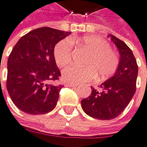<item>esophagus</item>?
<instances>
[{"label":"esophagus","instance_id":"1","mask_svg":"<svg viewBox=\"0 0 147 147\" xmlns=\"http://www.w3.org/2000/svg\"><path fill=\"white\" fill-rule=\"evenodd\" d=\"M66 87H76L77 85H75V84H72V83H69V82H67V83H65L64 84Z\"/></svg>","mask_w":147,"mask_h":147}]
</instances>
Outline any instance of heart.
Segmentation results:
<instances>
[{"instance_id":"heart-1","label":"heart","mask_w":147,"mask_h":147,"mask_svg":"<svg viewBox=\"0 0 147 147\" xmlns=\"http://www.w3.org/2000/svg\"><path fill=\"white\" fill-rule=\"evenodd\" d=\"M72 45L81 47L89 53L82 61L84 67L70 66L64 69L62 77L65 81L82 83L89 81L94 77L96 81H103L117 72L119 59L113 52L110 44L93 35L59 40L53 49L54 59L59 67H63L70 63Z\"/></svg>"}]
</instances>
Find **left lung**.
<instances>
[{"label": "left lung", "mask_w": 147, "mask_h": 147, "mask_svg": "<svg viewBox=\"0 0 147 147\" xmlns=\"http://www.w3.org/2000/svg\"><path fill=\"white\" fill-rule=\"evenodd\" d=\"M120 52L116 74L101 85L103 91L93 88L90 96L81 100V107L89 117L110 120L118 117L127 107L136 89L138 66L131 49L116 36H111Z\"/></svg>", "instance_id": "1"}]
</instances>
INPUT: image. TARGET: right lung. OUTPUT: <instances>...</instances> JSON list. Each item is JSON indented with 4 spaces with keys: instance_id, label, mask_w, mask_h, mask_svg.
<instances>
[{
    "instance_id": "add662e5",
    "label": "right lung",
    "mask_w": 147,
    "mask_h": 147,
    "mask_svg": "<svg viewBox=\"0 0 147 147\" xmlns=\"http://www.w3.org/2000/svg\"><path fill=\"white\" fill-rule=\"evenodd\" d=\"M67 35V31L42 27L28 32L13 47L8 58L6 87L20 110L40 115L55 108L63 86L52 84L61 76L53 49Z\"/></svg>"
}]
</instances>
